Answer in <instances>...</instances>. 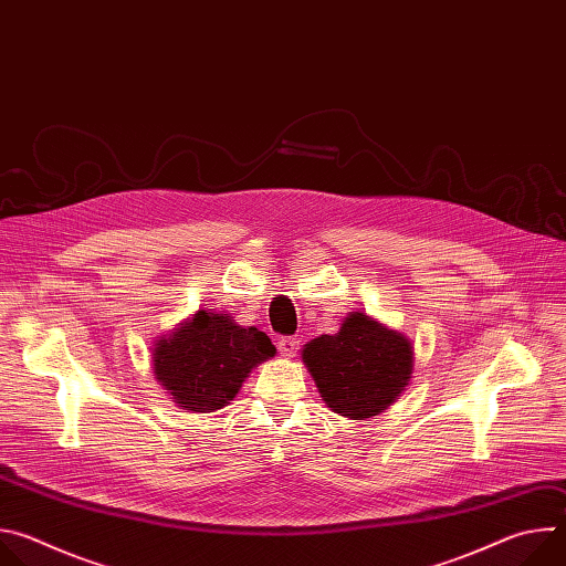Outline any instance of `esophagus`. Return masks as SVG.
<instances>
[{
  "instance_id": "obj_1",
  "label": "esophagus",
  "mask_w": 566,
  "mask_h": 566,
  "mask_svg": "<svg viewBox=\"0 0 566 566\" xmlns=\"http://www.w3.org/2000/svg\"><path fill=\"white\" fill-rule=\"evenodd\" d=\"M277 349L284 358H295L297 349H300V340L293 338V336H286V338H280L277 340Z\"/></svg>"
}]
</instances>
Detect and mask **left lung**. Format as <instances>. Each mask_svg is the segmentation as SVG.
I'll return each instance as SVG.
<instances>
[{"mask_svg": "<svg viewBox=\"0 0 566 566\" xmlns=\"http://www.w3.org/2000/svg\"><path fill=\"white\" fill-rule=\"evenodd\" d=\"M302 363L336 415L365 421L406 391L415 374L412 340L376 317L352 311L338 334L304 345Z\"/></svg>", "mask_w": 566, "mask_h": 566, "instance_id": "1", "label": "left lung"}]
</instances>
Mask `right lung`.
<instances>
[{
	"mask_svg": "<svg viewBox=\"0 0 566 566\" xmlns=\"http://www.w3.org/2000/svg\"><path fill=\"white\" fill-rule=\"evenodd\" d=\"M277 354L258 327L226 311L199 308L151 347V374L188 412H214L239 394L251 371Z\"/></svg>",
	"mask_w": 566,
	"mask_h": 566,
	"instance_id": "add662e5",
	"label": "right lung"
}]
</instances>
